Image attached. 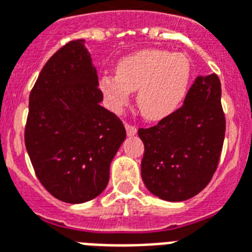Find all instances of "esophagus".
Instances as JSON below:
<instances>
[{
    "label": "esophagus",
    "instance_id": "1",
    "mask_svg": "<svg viewBox=\"0 0 252 252\" xmlns=\"http://www.w3.org/2000/svg\"><path fill=\"white\" fill-rule=\"evenodd\" d=\"M125 127H126V132H127L128 136L135 135V134H136V127H135V126H132V125L126 124V125H125Z\"/></svg>",
    "mask_w": 252,
    "mask_h": 252
}]
</instances>
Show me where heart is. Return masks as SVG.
Segmentation results:
<instances>
[{
    "mask_svg": "<svg viewBox=\"0 0 252 252\" xmlns=\"http://www.w3.org/2000/svg\"><path fill=\"white\" fill-rule=\"evenodd\" d=\"M117 75H104L99 89L109 108L121 112L136 92V105L144 118L163 120L179 109L192 79V64L185 54L146 48L125 56Z\"/></svg>",
    "mask_w": 252,
    "mask_h": 252,
    "instance_id": "obj_1",
    "label": "heart"
}]
</instances>
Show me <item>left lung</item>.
<instances>
[{"label": "left lung", "instance_id": "1", "mask_svg": "<svg viewBox=\"0 0 252 252\" xmlns=\"http://www.w3.org/2000/svg\"><path fill=\"white\" fill-rule=\"evenodd\" d=\"M221 81L216 73L198 76L184 105L158 125L139 128L144 144L142 179L150 192L165 201H185L212 180L225 139Z\"/></svg>", "mask_w": 252, "mask_h": 252}]
</instances>
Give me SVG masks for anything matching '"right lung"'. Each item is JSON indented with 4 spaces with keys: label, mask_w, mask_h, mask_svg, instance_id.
Here are the masks:
<instances>
[{
    "label": "right lung",
    "mask_w": 252,
    "mask_h": 252,
    "mask_svg": "<svg viewBox=\"0 0 252 252\" xmlns=\"http://www.w3.org/2000/svg\"><path fill=\"white\" fill-rule=\"evenodd\" d=\"M102 98L84 39L56 51L31 89L25 144L40 184L58 200L87 202L108 185L126 130Z\"/></svg>",
    "instance_id": "obj_1"
}]
</instances>
